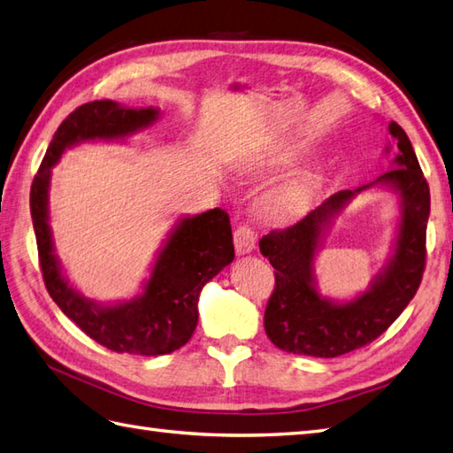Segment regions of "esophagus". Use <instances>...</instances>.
I'll return each instance as SVG.
<instances>
[{"label":"esophagus","instance_id":"obj_1","mask_svg":"<svg viewBox=\"0 0 453 453\" xmlns=\"http://www.w3.org/2000/svg\"><path fill=\"white\" fill-rule=\"evenodd\" d=\"M237 255H249L257 245V234L249 226H239L234 234Z\"/></svg>","mask_w":453,"mask_h":453}]
</instances>
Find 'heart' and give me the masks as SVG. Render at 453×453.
Segmentation results:
<instances>
[{
    "label": "heart",
    "mask_w": 453,
    "mask_h": 453,
    "mask_svg": "<svg viewBox=\"0 0 453 453\" xmlns=\"http://www.w3.org/2000/svg\"><path fill=\"white\" fill-rule=\"evenodd\" d=\"M303 149L289 144H266L260 149L250 150L241 160L235 162L234 172L243 179H258L266 175H274L283 170H289L303 160ZM320 183L319 173L314 172H299L288 181L280 183L278 187L265 196L262 210L265 216L274 224H291L297 222L309 208L317 195Z\"/></svg>",
    "instance_id": "obj_1"
}]
</instances>
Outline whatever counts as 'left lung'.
Instances as JSON below:
<instances>
[{
    "instance_id": "1",
    "label": "left lung",
    "mask_w": 453,
    "mask_h": 453,
    "mask_svg": "<svg viewBox=\"0 0 453 453\" xmlns=\"http://www.w3.org/2000/svg\"><path fill=\"white\" fill-rule=\"evenodd\" d=\"M395 142L392 170L353 191H340L283 231L260 239L262 257L276 268V289L265 312V330L281 351L309 357H340L371 343L384 334L415 297L425 270L428 183L405 131L388 125ZM388 144L384 154H390ZM369 188H384L398 196L400 218L391 257L370 289L353 300L322 296L313 274V260L342 208Z\"/></svg>"
}]
</instances>
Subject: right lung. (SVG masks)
<instances>
[{"label": "right lung", "instance_id": "1", "mask_svg": "<svg viewBox=\"0 0 453 453\" xmlns=\"http://www.w3.org/2000/svg\"><path fill=\"white\" fill-rule=\"evenodd\" d=\"M157 118L160 108L154 106L127 108L113 100L84 104L59 125L30 187V214L50 297L88 338L115 353L156 357L183 347L196 328L203 288L235 257L229 216L214 208L177 219L133 299L98 303L84 297L63 274L50 227L51 167L73 146L127 142Z\"/></svg>", "mask_w": 453, "mask_h": 453}]
</instances>
